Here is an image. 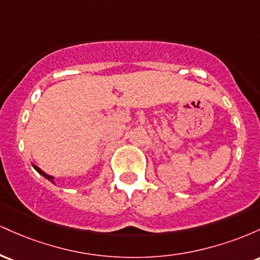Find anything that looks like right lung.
I'll return each instance as SVG.
<instances>
[{
	"label": "right lung",
	"instance_id": "1",
	"mask_svg": "<svg viewBox=\"0 0 260 260\" xmlns=\"http://www.w3.org/2000/svg\"><path fill=\"white\" fill-rule=\"evenodd\" d=\"M32 168H34L35 170H37V171H38L39 174H40L41 176H44V177L46 178V180H49L50 182H52V183L55 184V177H53V176H50V175H47L46 172H44L43 170H41V169H39L38 166H35V165H34V164H32Z\"/></svg>",
	"mask_w": 260,
	"mask_h": 260
}]
</instances>
